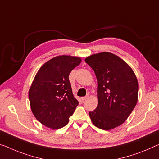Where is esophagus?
<instances>
[{"label":"esophagus","mask_w":159,"mask_h":159,"mask_svg":"<svg viewBox=\"0 0 159 159\" xmlns=\"http://www.w3.org/2000/svg\"><path fill=\"white\" fill-rule=\"evenodd\" d=\"M89 94H87L86 97H81V99L82 100V101H84V100H86L87 99L89 98Z\"/></svg>","instance_id":"1"}]
</instances>
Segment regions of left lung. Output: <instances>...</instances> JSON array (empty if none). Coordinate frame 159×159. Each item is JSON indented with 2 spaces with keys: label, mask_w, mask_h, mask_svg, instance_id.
I'll list each match as a JSON object with an SVG mask.
<instances>
[{
  "label": "left lung",
  "mask_w": 159,
  "mask_h": 159,
  "mask_svg": "<svg viewBox=\"0 0 159 159\" xmlns=\"http://www.w3.org/2000/svg\"><path fill=\"white\" fill-rule=\"evenodd\" d=\"M84 60L97 80L98 104L89 111L90 119L97 128L111 130L126 121L137 103V78L130 66L113 53H97Z\"/></svg>",
  "instance_id": "left-lung-1"
}]
</instances>
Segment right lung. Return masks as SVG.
<instances>
[{"label": "right lung", "instance_id": "right-lung-1", "mask_svg": "<svg viewBox=\"0 0 159 159\" xmlns=\"http://www.w3.org/2000/svg\"><path fill=\"white\" fill-rule=\"evenodd\" d=\"M82 59L59 55L41 66L29 89L31 111L44 126L58 129L67 125L79 104L69 80L72 70Z\"/></svg>", "mask_w": 159, "mask_h": 159}]
</instances>
